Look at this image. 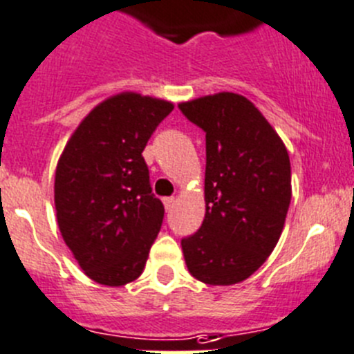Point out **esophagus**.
<instances>
[{"label":"esophagus","mask_w":354,"mask_h":354,"mask_svg":"<svg viewBox=\"0 0 354 354\" xmlns=\"http://www.w3.org/2000/svg\"><path fill=\"white\" fill-rule=\"evenodd\" d=\"M162 203H164V207L169 211L171 207L174 206V203H176V199H174V197H164V199H162Z\"/></svg>","instance_id":"1"}]
</instances>
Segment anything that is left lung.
<instances>
[{"label":"left lung","instance_id":"1","mask_svg":"<svg viewBox=\"0 0 354 354\" xmlns=\"http://www.w3.org/2000/svg\"><path fill=\"white\" fill-rule=\"evenodd\" d=\"M206 132V214L181 239L188 272L229 286L252 276L276 248L292 201L285 143L250 99L234 92L180 102Z\"/></svg>","mask_w":354,"mask_h":354}]
</instances>
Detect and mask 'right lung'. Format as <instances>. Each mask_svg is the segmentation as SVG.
Listing matches in <instances>:
<instances>
[{"instance_id":"add662e5","label":"right lung","mask_w":354,"mask_h":354,"mask_svg":"<svg viewBox=\"0 0 354 354\" xmlns=\"http://www.w3.org/2000/svg\"><path fill=\"white\" fill-rule=\"evenodd\" d=\"M174 104L120 92L80 122L55 169L61 236L92 281L124 286L141 276L164 206L151 194L143 150Z\"/></svg>"}]
</instances>
